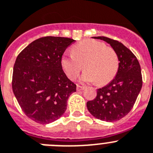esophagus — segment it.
Instances as JSON below:
<instances>
[{"instance_id": "obj_1", "label": "esophagus", "mask_w": 153, "mask_h": 153, "mask_svg": "<svg viewBox=\"0 0 153 153\" xmlns=\"http://www.w3.org/2000/svg\"><path fill=\"white\" fill-rule=\"evenodd\" d=\"M84 89H85V87L77 85V91H82V90H84Z\"/></svg>"}]
</instances>
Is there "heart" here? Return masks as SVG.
<instances>
[{"mask_svg":"<svg viewBox=\"0 0 153 153\" xmlns=\"http://www.w3.org/2000/svg\"><path fill=\"white\" fill-rule=\"evenodd\" d=\"M62 66L71 80H75L83 68L85 72L82 80L105 85L116 76L119 68V57L117 52L103 42L85 39L75 44L71 54L62 57Z\"/></svg>","mask_w":153,"mask_h":153,"instance_id":"b5f03b06","label":"heart"}]
</instances>
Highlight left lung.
<instances>
[{
  "label": "left lung",
  "mask_w": 153,
  "mask_h": 153,
  "mask_svg": "<svg viewBox=\"0 0 153 153\" xmlns=\"http://www.w3.org/2000/svg\"><path fill=\"white\" fill-rule=\"evenodd\" d=\"M109 43L119 57V68L112 82L97 89V96L87 102L89 112L97 119L107 122L120 120L133 108L143 85L141 68L137 57L117 40L95 36Z\"/></svg>",
  "instance_id": "1"
}]
</instances>
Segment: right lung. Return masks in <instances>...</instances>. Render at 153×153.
<instances>
[{"label":"right lung","instance_id":"1","mask_svg":"<svg viewBox=\"0 0 153 153\" xmlns=\"http://www.w3.org/2000/svg\"><path fill=\"white\" fill-rule=\"evenodd\" d=\"M75 40L44 36L19 53L13 66L12 88L19 105L30 119L47 124L62 116L76 85L62 67V57Z\"/></svg>","mask_w":153,"mask_h":153}]
</instances>
